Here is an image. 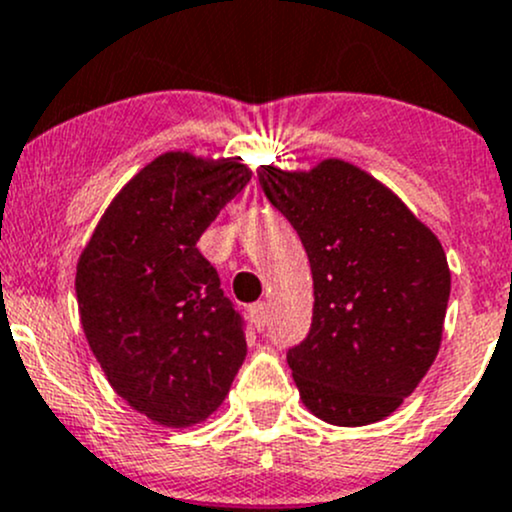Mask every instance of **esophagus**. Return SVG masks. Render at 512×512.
Listing matches in <instances>:
<instances>
[{
    "instance_id": "34e87169",
    "label": "esophagus",
    "mask_w": 512,
    "mask_h": 512,
    "mask_svg": "<svg viewBox=\"0 0 512 512\" xmlns=\"http://www.w3.org/2000/svg\"><path fill=\"white\" fill-rule=\"evenodd\" d=\"M247 311H250L252 326H255L257 331H262V328H265V324H267V304H265V301H257V304H252Z\"/></svg>"
}]
</instances>
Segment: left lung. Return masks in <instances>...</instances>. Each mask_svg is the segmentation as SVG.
<instances>
[{"mask_svg":"<svg viewBox=\"0 0 512 512\" xmlns=\"http://www.w3.org/2000/svg\"><path fill=\"white\" fill-rule=\"evenodd\" d=\"M257 179L297 230L314 277L311 328L287 351L301 400L338 427L378 422L437 358L451 292L441 242L348 161L260 166Z\"/></svg>","mask_w":512,"mask_h":512,"instance_id":"1","label":"left lung"}]
</instances>
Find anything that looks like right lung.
<instances>
[{"mask_svg":"<svg viewBox=\"0 0 512 512\" xmlns=\"http://www.w3.org/2000/svg\"><path fill=\"white\" fill-rule=\"evenodd\" d=\"M252 179L238 161L166 152L122 188L75 272L80 324L117 395L164 427L220 407L245 321L196 242Z\"/></svg>","mask_w":512,"mask_h":512,"instance_id":"add662e5","label":"right lung"}]
</instances>
